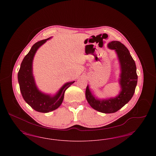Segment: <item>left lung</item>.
<instances>
[{"label": "left lung", "instance_id": "8db88e82", "mask_svg": "<svg viewBox=\"0 0 156 156\" xmlns=\"http://www.w3.org/2000/svg\"><path fill=\"white\" fill-rule=\"evenodd\" d=\"M108 47L116 51L120 64L119 81L121 91L119 95L109 99L99 100L91 94L88 85L85 90V97L90 106L104 113H115L128 103L133 96L137 82L136 64L126 46L118 41H113L108 44Z\"/></svg>", "mask_w": 156, "mask_h": 156}]
</instances>
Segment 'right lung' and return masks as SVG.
<instances>
[{
  "instance_id": "1",
  "label": "right lung",
  "mask_w": 156,
  "mask_h": 156,
  "mask_svg": "<svg viewBox=\"0 0 156 156\" xmlns=\"http://www.w3.org/2000/svg\"><path fill=\"white\" fill-rule=\"evenodd\" d=\"M50 38L33 45L24 57L18 73V81L24 100L35 111L48 113L57 109L61 105L66 89L75 81L66 83L54 97L43 94L37 89L32 73V62L37 49Z\"/></svg>"
}]
</instances>
